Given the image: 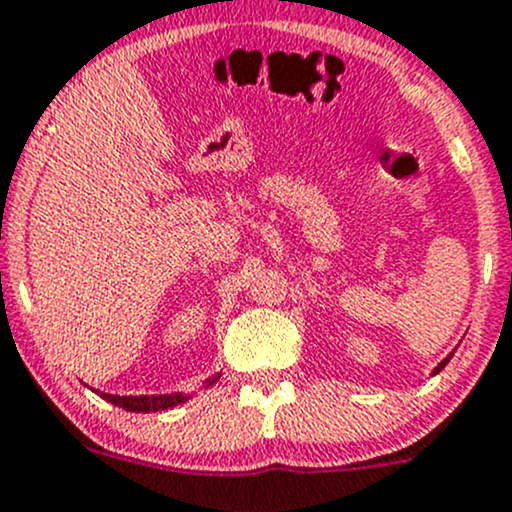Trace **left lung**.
I'll return each mask as SVG.
<instances>
[{"label": "left lung", "mask_w": 512, "mask_h": 512, "mask_svg": "<svg viewBox=\"0 0 512 512\" xmlns=\"http://www.w3.org/2000/svg\"><path fill=\"white\" fill-rule=\"evenodd\" d=\"M449 360H451V355L446 357V360H441V362H439V367H436V370H434V374H439L441 370H444V367H446V362H449Z\"/></svg>", "instance_id": "left-lung-1"}]
</instances>
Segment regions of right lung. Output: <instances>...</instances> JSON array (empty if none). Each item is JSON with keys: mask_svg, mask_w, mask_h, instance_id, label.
I'll return each mask as SVG.
<instances>
[{"mask_svg": "<svg viewBox=\"0 0 512 512\" xmlns=\"http://www.w3.org/2000/svg\"><path fill=\"white\" fill-rule=\"evenodd\" d=\"M221 374L217 377L207 379V387L209 384H214ZM100 397L105 399V402L115 404V407H123L128 409V412H162V409H170V407H177V404L187 402V394H152V397H147V394H142V397H118V394H105L100 392Z\"/></svg>", "mask_w": 512, "mask_h": 512, "instance_id": "add662e5", "label": "right lung"}]
</instances>
